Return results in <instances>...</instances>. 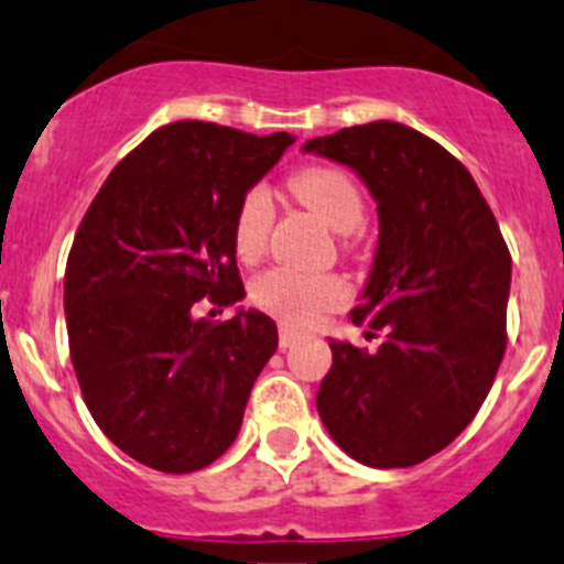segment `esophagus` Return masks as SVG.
Returning a JSON list of instances; mask_svg holds the SVG:
<instances>
[{"label":"esophagus","instance_id":"obj_1","mask_svg":"<svg viewBox=\"0 0 564 564\" xmlns=\"http://www.w3.org/2000/svg\"><path fill=\"white\" fill-rule=\"evenodd\" d=\"M299 337H302V335H299L296 329H291V326H288V324L279 326V348H291V346H296Z\"/></svg>","mask_w":564,"mask_h":564}]
</instances>
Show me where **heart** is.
Listing matches in <instances>:
<instances>
[{
  "instance_id": "heart-1",
  "label": "heart",
  "mask_w": 564,
  "mask_h": 564,
  "mask_svg": "<svg viewBox=\"0 0 564 564\" xmlns=\"http://www.w3.org/2000/svg\"><path fill=\"white\" fill-rule=\"evenodd\" d=\"M291 191L299 202L324 218L335 232L348 235L366 218V202L351 176L329 165H313L299 171L291 180ZM273 224V198L265 185H254L240 198L235 213V251L243 260H254L265 249ZM346 299V285L335 276L304 273L296 268H268L251 282V302L279 321L307 326L318 321L326 310L337 307Z\"/></svg>"
}]
</instances>
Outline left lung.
Masks as SVG:
<instances>
[{
    "instance_id": "1",
    "label": "left lung",
    "mask_w": 564,
    "mask_h": 564,
    "mask_svg": "<svg viewBox=\"0 0 564 564\" xmlns=\"http://www.w3.org/2000/svg\"><path fill=\"white\" fill-rule=\"evenodd\" d=\"M302 152L351 169L377 202L379 240L351 313L377 351L332 340L315 404L326 432L371 468H410L474 421L507 348L512 260L457 158L399 121L313 138Z\"/></svg>"
}]
</instances>
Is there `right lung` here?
I'll list each match as a JSON object with an SVG mask.
<instances>
[{
  "label": "right lung",
  "mask_w": 564,
  "mask_h": 564,
  "mask_svg": "<svg viewBox=\"0 0 564 564\" xmlns=\"http://www.w3.org/2000/svg\"><path fill=\"white\" fill-rule=\"evenodd\" d=\"M207 121L160 127L112 169L66 265V326L90 415L124 454L191 474L235 443L254 379L276 351L260 310L198 318L202 299L246 296L235 213L285 149Z\"/></svg>",
  "instance_id": "1"
}]
</instances>
